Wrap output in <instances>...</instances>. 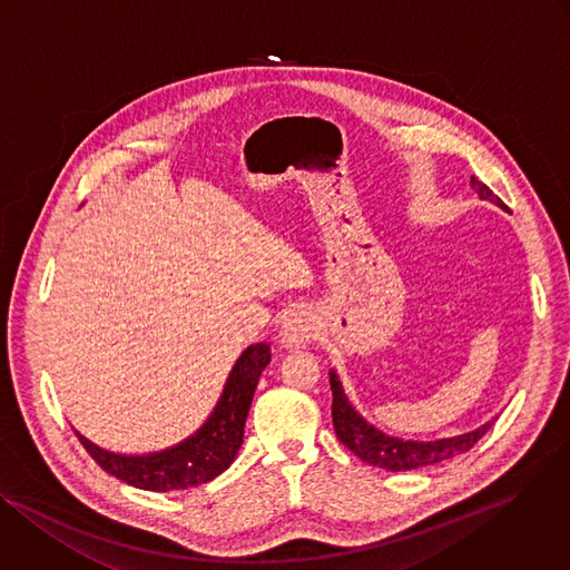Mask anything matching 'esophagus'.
I'll use <instances>...</instances> for the list:
<instances>
[{
  "label": "esophagus",
  "mask_w": 570,
  "mask_h": 570,
  "mask_svg": "<svg viewBox=\"0 0 570 570\" xmlns=\"http://www.w3.org/2000/svg\"><path fill=\"white\" fill-rule=\"evenodd\" d=\"M316 330H318V325H316V318H314L312 312H307V309H294V312L285 318L283 327H281V334H278L281 346L287 348V351L305 348V346L309 344V341L316 336Z\"/></svg>",
  "instance_id": "esophagus-1"
}]
</instances>
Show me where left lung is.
<instances>
[{
  "label": "left lung",
  "instance_id": "left-lung-1",
  "mask_svg": "<svg viewBox=\"0 0 570 570\" xmlns=\"http://www.w3.org/2000/svg\"><path fill=\"white\" fill-rule=\"evenodd\" d=\"M472 186L479 193L481 199L494 202L499 208L508 210V206L476 177H472ZM330 389H332V424L336 431V438L344 442L355 456H360L364 463L373 468H382L389 472H411L438 465L442 461H449L459 453L470 451L485 433L492 429L494 420L481 424L474 431L451 435V438H438V440H404L397 435H389L375 424H371L348 400L344 386L338 382V375L330 371Z\"/></svg>",
  "mask_w": 570,
  "mask_h": 570
}]
</instances>
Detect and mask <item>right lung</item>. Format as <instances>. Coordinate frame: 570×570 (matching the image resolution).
<instances>
[{
  "instance_id": "right-lung-1",
  "label": "right lung",
  "mask_w": 570,
  "mask_h": 570,
  "mask_svg": "<svg viewBox=\"0 0 570 570\" xmlns=\"http://www.w3.org/2000/svg\"><path fill=\"white\" fill-rule=\"evenodd\" d=\"M272 362L269 344H252L236 360L206 422L181 442L150 453H117L76 431L89 456L111 476L148 492L188 490L213 481L236 461L258 380Z\"/></svg>"
}]
</instances>
